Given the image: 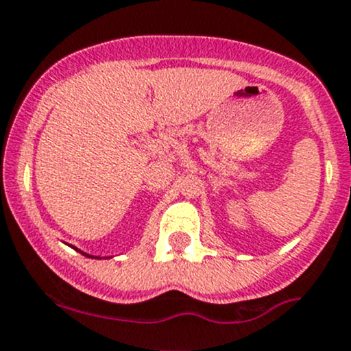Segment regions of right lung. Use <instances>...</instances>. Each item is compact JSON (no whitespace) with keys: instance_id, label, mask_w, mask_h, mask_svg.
I'll return each mask as SVG.
<instances>
[{"instance_id":"right-lung-1","label":"right lung","mask_w":351,"mask_h":351,"mask_svg":"<svg viewBox=\"0 0 351 351\" xmlns=\"http://www.w3.org/2000/svg\"><path fill=\"white\" fill-rule=\"evenodd\" d=\"M74 247V246H73ZM74 250H76V247H74ZM76 251H80V250H76ZM81 254H84V256H90V254H86V253H83V251H80ZM90 258H98V256H90Z\"/></svg>"}]
</instances>
